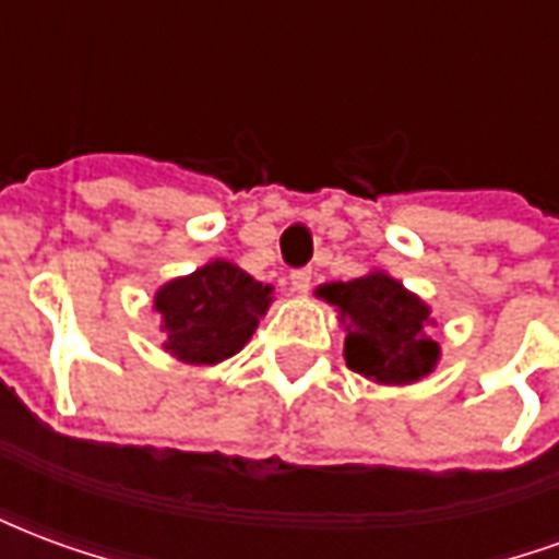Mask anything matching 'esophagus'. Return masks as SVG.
<instances>
[{
    "instance_id": "esophagus-1",
    "label": "esophagus",
    "mask_w": 559,
    "mask_h": 559,
    "mask_svg": "<svg viewBox=\"0 0 559 559\" xmlns=\"http://www.w3.org/2000/svg\"><path fill=\"white\" fill-rule=\"evenodd\" d=\"M290 284L296 293L311 290V269H296V272L290 275Z\"/></svg>"
}]
</instances>
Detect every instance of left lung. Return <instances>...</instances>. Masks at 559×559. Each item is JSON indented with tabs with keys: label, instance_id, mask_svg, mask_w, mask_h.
Masks as SVG:
<instances>
[{
	"label": "left lung",
	"instance_id": "1",
	"mask_svg": "<svg viewBox=\"0 0 559 559\" xmlns=\"http://www.w3.org/2000/svg\"><path fill=\"white\" fill-rule=\"evenodd\" d=\"M317 296L338 311L347 368L380 386H411L440 362L431 308L383 269L320 284Z\"/></svg>",
	"mask_w": 559,
	"mask_h": 559
}]
</instances>
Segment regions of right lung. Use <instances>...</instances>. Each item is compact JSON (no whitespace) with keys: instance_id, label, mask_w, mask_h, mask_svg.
<instances>
[{"instance_id":"obj_1","label":"right lung","mask_w":559,"mask_h":559,"mask_svg":"<svg viewBox=\"0 0 559 559\" xmlns=\"http://www.w3.org/2000/svg\"><path fill=\"white\" fill-rule=\"evenodd\" d=\"M164 353L185 365H218L242 350L266 317L272 287L230 260H209L155 290Z\"/></svg>"}]
</instances>
